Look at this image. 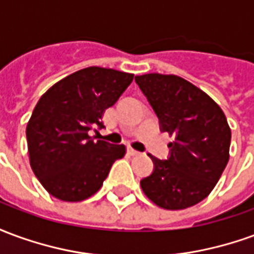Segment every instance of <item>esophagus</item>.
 Segmentation results:
<instances>
[{"label":"esophagus","instance_id":"34e87169","mask_svg":"<svg viewBox=\"0 0 254 254\" xmlns=\"http://www.w3.org/2000/svg\"><path fill=\"white\" fill-rule=\"evenodd\" d=\"M127 152H129V155H132V156H137V155L140 154L138 151H136V149H133V148L127 149Z\"/></svg>","mask_w":254,"mask_h":254}]
</instances>
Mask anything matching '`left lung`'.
<instances>
[{
    "label": "left lung",
    "mask_w": 254,
    "mask_h": 254,
    "mask_svg": "<svg viewBox=\"0 0 254 254\" xmlns=\"http://www.w3.org/2000/svg\"><path fill=\"white\" fill-rule=\"evenodd\" d=\"M174 137L170 158L152 155L154 173L140 181L144 194L163 209H185L212 191L230 158L231 130L223 110L202 89L176 74L147 73L134 77Z\"/></svg>",
    "instance_id": "1"
}]
</instances>
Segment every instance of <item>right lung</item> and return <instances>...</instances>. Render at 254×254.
Instances as JSON below:
<instances>
[{
    "instance_id": "right-lung-1",
    "label": "right lung",
    "mask_w": 254,
    "mask_h": 254,
    "mask_svg": "<svg viewBox=\"0 0 254 254\" xmlns=\"http://www.w3.org/2000/svg\"><path fill=\"white\" fill-rule=\"evenodd\" d=\"M133 73L89 66L60 80L42 95L27 124L30 165L43 188L63 201H83L99 190L127 147L88 132L103 127L106 109L132 83Z\"/></svg>"
}]
</instances>
